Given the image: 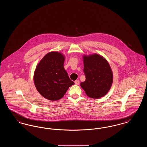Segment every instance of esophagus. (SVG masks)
<instances>
[{
    "label": "esophagus",
    "instance_id": "1",
    "mask_svg": "<svg viewBox=\"0 0 147 147\" xmlns=\"http://www.w3.org/2000/svg\"><path fill=\"white\" fill-rule=\"evenodd\" d=\"M74 83H75V84H76V85H79L80 82H79V80H76V81L74 82Z\"/></svg>",
    "mask_w": 147,
    "mask_h": 147
}]
</instances>
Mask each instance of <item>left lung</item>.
<instances>
[{
	"label": "left lung",
	"mask_w": 147,
	"mask_h": 147,
	"mask_svg": "<svg viewBox=\"0 0 147 147\" xmlns=\"http://www.w3.org/2000/svg\"><path fill=\"white\" fill-rule=\"evenodd\" d=\"M85 81L80 83L90 98L104 96L110 90L113 82L111 68L104 57L98 54L83 56Z\"/></svg>",
	"instance_id": "left-lung-1"
}]
</instances>
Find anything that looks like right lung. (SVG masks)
<instances>
[{"instance_id":"add662e5","label":"right lung","mask_w":147,"mask_h":147,"mask_svg":"<svg viewBox=\"0 0 147 147\" xmlns=\"http://www.w3.org/2000/svg\"><path fill=\"white\" fill-rule=\"evenodd\" d=\"M64 56L51 52L36 66L34 80L37 91L43 97L56 101L63 98L70 86L74 84L64 68Z\"/></svg>"}]
</instances>
